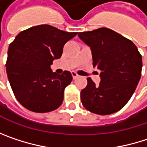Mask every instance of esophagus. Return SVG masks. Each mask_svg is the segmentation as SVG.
<instances>
[{
  "label": "esophagus",
  "mask_w": 147,
  "mask_h": 147,
  "mask_svg": "<svg viewBox=\"0 0 147 147\" xmlns=\"http://www.w3.org/2000/svg\"><path fill=\"white\" fill-rule=\"evenodd\" d=\"M71 75H72V77H73V79H76V77H78V75L76 73L75 71H72V72H71Z\"/></svg>",
  "instance_id": "34e87169"
}]
</instances>
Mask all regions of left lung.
I'll list each match as a JSON object with an SVG mask.
<instances>
[{"label":"left lung","instance_id":"1","mask_svg":"<svg viewBox=\"0 0 147 147\" xmlns=\"http://www.w3.org/2000/svg\"><path fill=\"white\" fill-rule=\"evenodd\" d=\"M79 38L91 49L93 65L99 70V86L88 78L81 92L83 106L99 115L121 110L130 100L141 76L142 57L130 40L108 28L79 32Z\"/></svg>","mask_w":147,"mask_h":147}]
</instances>
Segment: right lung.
Instances as JSON below:
<instances>
[{
  "label": "right lung",
  "mask_w": 147,
  "mask_h": 147,
  "mask_svg": "<svg viewBox=\"0 0 147 147\" xmlns=\"http://www.w3.org/2000/svg\"><path fill=\"white\" fill-rule=\"evenodd\" d=\"M76 34L41 24L21 31L9 45L7 74L16 99L24 107L44 113L61 105L72 76L68 71L61 75L53 72L50 66Z\"/></svg>",
  "instance_id": "1"
}]
</instances>
